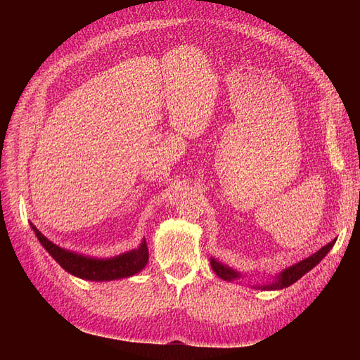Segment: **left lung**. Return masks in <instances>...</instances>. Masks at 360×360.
I'll return each instance as SVG.
<instances>
[{
    "instance_id": "left-lung-1",
    "label": "left lung",
    "mask_w": 360,
    "mask_h": 360,
    "mask_svg": "<svg viewBox=\"0 0 360 360\" xmlns=\"http://www.w3.org/2000/svg\"><path fill=\"white\" fill-rule=\"evenodd\" d=\"M335 242H336V238H333L330 243H328L326 246H323L321 249H319L317 252L312 254L311 257L302 259L300 263H296V264L287 267L285 270H282L281 274L275 278V281L270 282V284L258 285L255 288H258V290H282V288H287V287L292 285L294 282L299 281L304 274H308L311 269H314L326 255H328L329 250L333 248ZM210 264H212V269L214 270V274L219 278H222L224 281L231 282V281H237L238 278L242 276L240 271H237L231 267H228V266L219 263V261L214 259L213 257L210 258Z\"/></svg>"
}]
</instances>
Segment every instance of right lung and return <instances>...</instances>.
Segmentation results:
<instances>
[{"mask_svg":"<svg viewBox=\"0 0 360 360\" xmlns=\"http://www.w3.org/2000/svg\"><path fill=\"white\" fill-rule=\"evenodd\" d=\"M30 225L32 228V231L37 236L40 245L48 250L49 255L56 259L64 270L69 271L70 275L78 276L81 279L103 282L129 278L143 270L148 261V248L146 243V238L141 242L138 249L129 250L126 254L117 255L112 258H91L57 246L56 243L48 240V238L37 230L36 225Z\"/></svg>","mask_w":360,"mask_h":360,"instance_id":"1","label":"right lung"}]
</instances>
